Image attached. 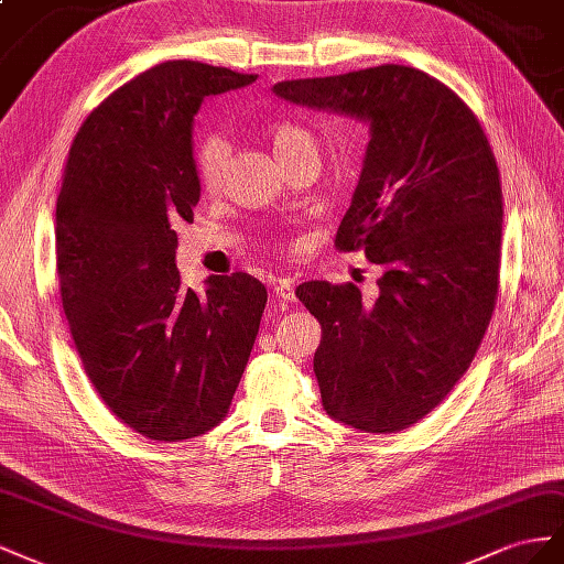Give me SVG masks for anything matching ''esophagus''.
Returning a JSON list of instances; mask_svg holds the SVG:
<instances>
[{
  "label": "esophagus",
  "mask_w": 564,
  "mask_h": 564,
  "mask_svg": "<svg viewBox=\"0 0 564 564\" xmlns=\"http://www.w3.org/2000/svg\"><path fill=\"white\" fill-rule=\"evenodd\" d=\"M273 295L283 302H295V283L291 279H281L273 283Z\"/></svg>",
  "instance_id": "obj_1"
}]
</instances>
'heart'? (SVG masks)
I'll return each mask as SVG.
<instances>
[{
  "label": "heart",
  "instance_id": "heart-1",
  "mask_svg": "<svg viewBox=\"0 0 564 564\" xmlns=\"http://www.w3.org/2000/svg\"><path fill=\"white\" fill-rule=\"evenodd\" d=\"M267 137L271 141L273 153L279 155L283 165H291L293 160L316 153V139L310 130L291 120H276L267 127ZM229 147L219 137H200L193 147V174L203 193H217L227 172Z\"/></svg>",
  "mask_w": 564,
  "mask_h": 564
}]
</instances>
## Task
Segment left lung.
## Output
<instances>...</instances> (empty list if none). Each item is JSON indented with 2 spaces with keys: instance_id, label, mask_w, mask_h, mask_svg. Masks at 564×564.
<instances>
[{
  "instance_id": "left-lung-1",
  "label": "left lung",
  "mask_w": 564,
  "mask_h": 564,
  "mask_svg": "<svg viewBox=\"0 0 564 564\" xmlns=\"http://www.w3.org/2000/svg\"><path fill=\"white\" fill-rule=\"evenodd\" d=\"M273 91L371 124L335 248L380 264V293L310 281L295 295L321 324L314 373L328 415L406 430L468 371L496 307L503 193L489 139L454 89L394 63Z\"/></svg>"
}]
</instances>
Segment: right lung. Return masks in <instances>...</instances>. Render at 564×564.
Segmentation results:
<instances>
[{"mask_svg":"<svg viewBox=\"0 0 564 564\" xmlns=\"http://www.w3.org/2000/svg\"><path fill=\"white\" fill-rule=\"evenodd\" d=\"M257 75L167 61L79 127L56 200L61 302L79 361L120 423L153 442L213 430L229 411L267 304L248 276L182 285L176 227L200 188L191 127L205 96Z\"/></svg>","mask_w":564,"mask_h":564,"instance_id":"add662e5","label":"right lung"}]
</instances>
